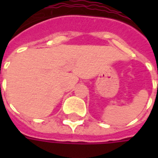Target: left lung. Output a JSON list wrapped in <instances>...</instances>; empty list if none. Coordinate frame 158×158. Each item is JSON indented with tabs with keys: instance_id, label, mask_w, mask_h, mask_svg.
<instances>
[{
	"instance_id": "obj_1",
	"label": "left lung",
	"mask_w": 158,
	"mask_h": 158,
	"mask_svg": "<svg viewBox=\"0 0 158 158\" xmlns=\"http://www.w3.org/2000/svg\"><path fill=\"white\" fill-rule=\"evenodd\" d=\"M157 91H158V86H157Z\"/></svg>"
}]
</instances>
